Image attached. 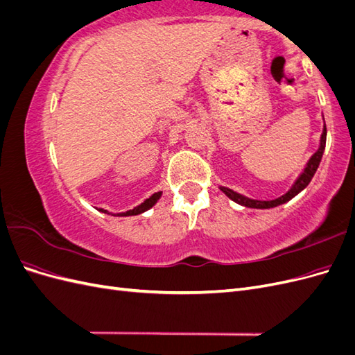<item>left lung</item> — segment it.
Here are the masks:
<instances>
[{
  "label": "left lung",
  "instance_id": "obj_1",
  "mask_svg": "<svg viewBox=\"0 0 355 355\" xmlns=\"http://www.w3.org/2000/svg\"><path fill=\"white\" fill-rule=\"evenodd\" d=\"M326 136H327V130H326V124H324V128H323V133H321V139H320V148L317 149V153L309 158L308 164L305 167V170L302 171V175H300L297 178V180L295 182V185L290 188L284 196L278 197L275 200H268V201H261V200H252V198H247L241 194H239V192H235L230 188H225V187H220V189L227 194L232 201L241 204V206H245V207H252V209H271V207H277L280 206V204L283 202H287L288 200H292L295 196H297L300 191L305 189L306 185L311 182V179H313V176L315 175V171L320 166V161H321V157H323V153H324V148H326Z\"/></svg>",
  "mask_w": 355,
  "mask_h": 355
}]
</instances>
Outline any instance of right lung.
Instances as JSON below:
<instances>
[{"label":"right lung","instance_id":"1","mask_svg":"<svg viewBox=\"0 0 355 355\" xmlns=\"http://www.w3.org/2000/svg\"><path fill=\"white\" fill-rule=\"evenodd\" d=\"M161 194H163V192H161V191H159V192H155V194H153L151 197L146 198L142 204H139L137 207H135V209H132V210H127V211H124V213H118V216H135V214L146 211L148 209H151V207L154 206V204L159 200ZM102 211L106 213V210H102Z\"/></svg>","mask_w":355,"mask_h":355}]
</instances>
